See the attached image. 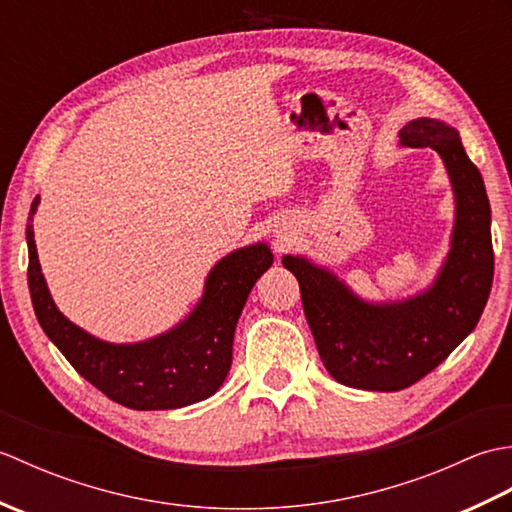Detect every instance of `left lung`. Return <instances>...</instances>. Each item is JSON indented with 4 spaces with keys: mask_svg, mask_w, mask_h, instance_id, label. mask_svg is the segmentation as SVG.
<instances>
[{
    "mask_svg": "<svg viewBox=\"0 0 512 512\" xmlns=\"http://www.w3.org/2000/svg\"><path fill=\"white\" fill-rule=\"evenodd\" d=\"M398 138L402 147L436 151L453 189L451 244L433 284L407 299L367 301L308 257L281 259L299 281L325 369L336 383L367 391L405 389L436 369L475 330L495 270L491 204L458 129L422 116L402 127Z\"/></svg>",
    "mask_w": 512,
    "mask_h": 512,
    "instance_id": "1",
    "label": "left lung"
}]
</instances>
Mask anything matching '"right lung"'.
<instances>
[{"instance_id": "add662e5", "label": "right lung", "mask_w": 512, "mask_h": 512, "mask_svg": "<svg viewBox=\"0 0 512 512\" xmlns=\"http://www.w3.org/2000/svg\"><path fill=\"white\" fill-rule=\"evenodd\" d=\"M30 204L28 288L37 321L70 365L107 398L129 409H180L213 396L233 363V336L255 281L273 266L266 242L237 248L206 275L202 299L167 332L138 343H107L81 330L54 303L41 273Z\"/></svg>"}]
</instances>
